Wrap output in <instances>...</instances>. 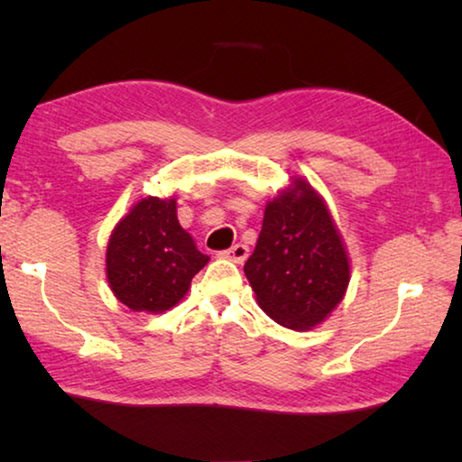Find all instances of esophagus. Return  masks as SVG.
Here are the masks:
<instances>
[{"instance_id": "34e87169", "label": "esophagus", "mask_w": 462, "mask_h": 462, "mask_svg": "<svg viewBox=\"0 0 462 462\" xmlns=\"http://www.w3.org/2000/svg\"><path fill=\"white\" fill-rule=\"evenodd\" d=\"M224 256H226V259H230L234 263L242 264V263L248 259V246L246 245H234L232 248L226 250Z\"/></svg>"}]
</instances>
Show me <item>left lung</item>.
I'll return each instance as SVG.
<instances>
[{"label": "left lung", "mask_w": 462, "mask_h": 462, "mask_svg": "<svg viewBox=\"0 0 462 462\" xmlns=\"http://www.w3.org/2000/svg\"><path fill=\"white\" fill-rule=\"evenodd\" d=\"M245 275L264 314L295 332L324 324L344 300L350 283L348 250L308 179L293 175L267 201Z\"/></svg>", "instance_id": "8db88e82"}]
</instances>
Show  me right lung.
<instances>
[{
  "label": "right lung",
  "mask_w": 462,
  "mask_h": 462,
  "mask_svg": "<svg viewBox=\"0 0 462 462\" xmlns=\"http://www.w3.org/2000/svg\"><path fill=\"white\" fill-rule=\"evenodd\" d=\"M208 261L177 220V198L148 195L109 234L106 279L128 310L165 314L187 295Z\"/></svg>",
  "instance_id": "1"
}]
</instances>
